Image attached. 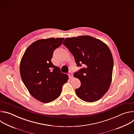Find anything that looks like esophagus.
<instances>
[{
	"label": "esophagus",
	"instance_id": "esophagus-1",
	"mask_svg": "<svg viewBox=\"0 0 134 134\" xmlns=\"http://www.w3.org/2000/svg\"><path fill=\"white\" fill-rule=\"evenodd\" d=\"M68 76H69V79H72V78H73V74H72V72L70 71L69 73L68 74Z\"/></svg>",
	"mask_w": 134,
	"mask_h": 134
}]
</instances>
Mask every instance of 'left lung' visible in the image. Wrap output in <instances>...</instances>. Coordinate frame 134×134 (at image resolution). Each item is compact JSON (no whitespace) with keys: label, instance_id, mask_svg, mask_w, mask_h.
<instances>
[{"label":"left lung","instance_id":"left-lung-1","mask_svg":"<svg viewBox=\"0 0 134 134\" xmlns=\"http://www.w3.org/2000/svg\"><path fill=\"white\" fill-rule=\"evenodd\" d=\"M63 44L73 55L78 67L83 68L74 74L81 86L76 94L82 100L93 102L100 100L110 86L113 60L108 46L88 35L67 37Z\"/></svg>","mask_w":134,"mask_h":134}]
</instances>
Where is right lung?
<instances>
[{
    "label": "right lung",
    "instance_id": "obj_1",
    "mask_svg": "<svg viewBox=\"0 0 134 134\" xmlns=\"http://www.w3.org/2000/svg\"><path fill=\"white\" fill-rule=\"evenodd\" d=\"M64 37L40 39L25 50L20 63L22 80L32 97L43 103L58 98L68 80L51 60L54 50L63 43Z\"/></svg>",
    "mask_w": 134,
    "mask_h": 134
}]
</instances>
